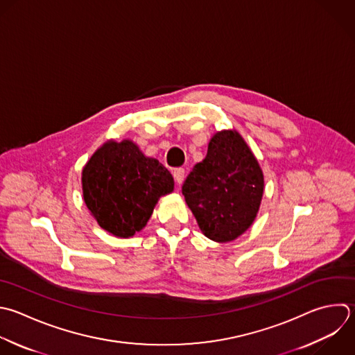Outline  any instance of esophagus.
<instances>
[{
  "instance_id": "34e87169",
  "label": "esophagus",
  "mask_w": 355,
  "mask_h": 355,
  "mask_svg": "<svg viewBox=\"0 0 355 355\" xmlns=\"http://www.w3.org/2000/svg\"><path fill=\"white\" fill-rule=\"evenodd\" d=\"M173 178L176 180L178 184H180L184 180V169L183 168H178L173 171Z\"/></svg>"
}]
</instances>
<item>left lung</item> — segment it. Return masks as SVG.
Instances as JSON below:
<instances>
[{
  "mask_svg": "<svg viewBox=\"0 0 355 355\" xmlns=\"http://www.w3.org/2000/svg\"><path fill=\"white\" fill-rule=\"evenodd\" d=\"M201 232L226 243L241 236L254 222L263 194L259 164L236 130H222L209 140L207 157L182 186Z\"/></svg>",
  "mask_w": 355,
  "mask_h": 355,
  "instance_id": "1",
  "label": "left lung"
}]
</instances>
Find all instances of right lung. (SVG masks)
Instances as JSON below:
<instances>
[{
  "label": "right lung",
  "mask_w": 355,
  "mask_h": 355,
  "mask_svg": "<svg viewBox=\"0 0 355 355\" xmlns=\"http://www.w3.org/2000/svg\"><path fill=\"white\" fill-rule=\"evenodd\" d=\"M173 186L169 171L130 140L107 141L82 172L89 211L104 230L123 239L147 225L159 197Z\"/></svg>",
  "instance_id": "obj_1"
}]
</instances>
